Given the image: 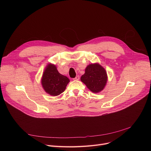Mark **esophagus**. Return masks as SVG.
Returning <instances> with one entry per match:
<instances>
[{"label": "esophagus", "instance_id": "1", "mask_svg": "<svg viewBox=\"0 0 151 151\" xmlns=\"http://www.w3.org/2000/svg\"><path fill=\"white\" fill-rule=\"evenodd\" d=\"M79 79V76H76L75 78H73V80H76V81H78Z\"/></svg>", "mask_w": 151, "mask_h": 151}]
</instances>
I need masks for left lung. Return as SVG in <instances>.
<instances>
[{
    "mask_svg": "<svg viewBox=\"0 0 151 151\" xmlns=\"http://www.w3.org/2000/svg\"><path fill=\"white\" fill-rule=\"evenodd\" d=\"M81 81L93 93L103 90L107 77L104 69L99 64H91L85 69V73L81 78Z\"/></svg>",
    "mask_w": 151,
    "mask_h": 151,
    "instance_id": "8db88e82",
    "label": "left lung"
}]
</instances>
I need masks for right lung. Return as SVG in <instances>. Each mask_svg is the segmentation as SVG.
Returning <instances> with one entry per match:
<instances>
[{"label":"right lung","mask_w":151,"mask_h":151,"mask_svg":"<svg viewBox=\"0 0 151 151\" xmlns=\"http://www.w3.org/2000/svg\"><path fill=\"white\" fill-rule=\"evenodd\" d=\"M69 79L60 74L55 65L49 64L42 78V85L45 91L51 96H57L65 90Z\"/></svg>","instance_id":"right-lung-1"}]
</instances>
